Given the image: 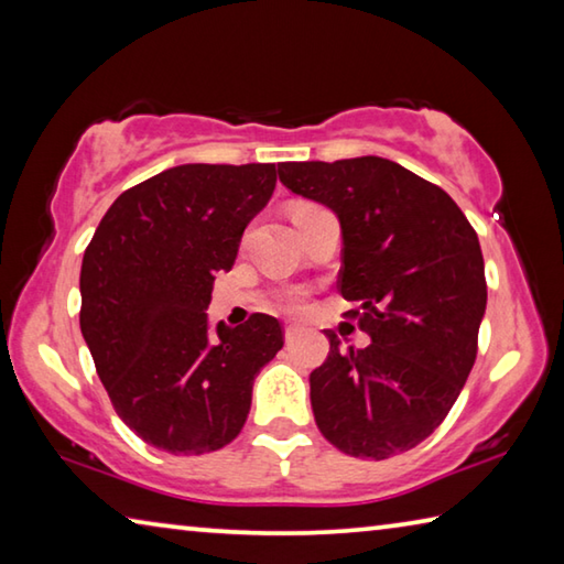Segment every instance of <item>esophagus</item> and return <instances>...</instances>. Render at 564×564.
Wrapping results in <instances>:
<instances>
[{
    "label": "esophagus",
    "mask_w": 564,
    "mask_h": 564,
    "mask_svg": "<svg viewBox=\"0 0 564 564\" xmlns=\"http://www.w3.org/2000/svg\"><path fill=\"white\" fill-rule=\"evenodd\" d=\"M299 336H301V328L299 326H285V343L299 340Z\"/></svg>",
    "instance_id": "esophagus-1"
}]
</instances>
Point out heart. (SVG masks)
I'll use <instances>...</instances> for the list:
<instances>
[{"label":"heart","instance_id":"b5f03b06","mask_svg":"<svg viewBox=\"0 0 564 564\" xmlns=\"http://www.w3.org/2000/svg\"><path fill=\"white\" fill-rule=\"evenodd\" d=\"M283 305H285V311H291V313H303L305 305H308L305 303V291H301V289L289 291L283 299Z\"/></svg>","mask_w":564,"mask_h":564}]
</instances>
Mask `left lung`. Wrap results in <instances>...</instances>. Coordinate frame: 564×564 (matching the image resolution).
Segmentation results:
<instances>
[{"label":"left lung","instance_id":"1","mask_svg":"<svg viewBox=\"0 0 564 564\" xmlns=\"http://www.w3.org/2000/svg\"><path fill=\"white\" fill-rule=\"evenodd\" d=\"M281 184L340 221L338 291L358 301L368 348H340L311 373V405L328 443L386 460L423 443L460 395L488 303L480 241L441 186L395 161H289Z\"/></svg>","mask_w":564,"mask_h":564}]
</instances>
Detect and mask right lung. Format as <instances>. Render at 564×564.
I'll return each instance as SVG.
<instances>
[{
    "label": "right lung",
    "mask_w": 564,
    "mask_h": 564,
    "mask_svg": "<svg viewBox=\"0 0 564 564\" xmlns=\"http://www.w3.org/2000/svg\"><path fill=\"white\" fill-rule=\"evenodd\" d=\"M273 188V164L166 169L123 191L84 251L82 336L117 415L159 451L231 443L256 376L283 348L273 316L218 323L212 338L204 313Z\"/></svg>",
    "instance_id": "add662e5"
}]
</instances>
